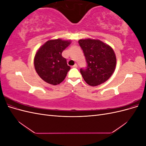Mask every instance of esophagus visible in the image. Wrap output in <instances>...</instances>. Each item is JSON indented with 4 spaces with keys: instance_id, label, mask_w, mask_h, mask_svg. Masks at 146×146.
Returning <instances> with one entry per match:
<instances>
[{
    "instance_id": "1",
    "label": "esophagus",
    "mask_w": 146,
    "mask_h": 146,
    "mask_svg": "<svg viewBox=\"0 0 146 146\" xmlns=\"http://www.w3.org/2000/svg\"><path fill=\"white\" fill-rule=\"evenodd\" d=\"M78 67L77 66V64H75L74 66H72V68H77Z\"/></svg>"
}]
</instances>
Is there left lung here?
I'll return each mask as SVG.
<instances>
[{"label": "left lung", "mask_w": 146, "mask_h": 146, "mask_svg": "<svg viewBox=\"0 0 146 146\" xmlns=\"http://www.w3.org/2000/svg\"><path fill=\"white\" fill-rule=\"evenodd\" d=\"M78 43L87 63L86 69H80L84 80L92 86L108 80L116 65V57L113 48L99 39H82Z\"/></svg>", "instance_id": "obj_1"}]
</instances>
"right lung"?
<instances>
[{"label":"right lung","mask_w":146,"mask_h":146,"mask_svg":"<svg viewBox=\"0 0 146 146\" xmlns=\"http://www.w3.org/2000/svg\"><path fill=\"white\" fill-rule=\"evenodd\" d=\"M70 44V40L52 39L38 50L34 58L35 69L44 81L56 85L64 80L70 68L61 54Z\"/></svg>","instance_id":"right-lung-1"}]
</instances>
